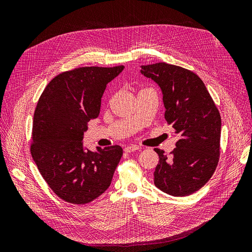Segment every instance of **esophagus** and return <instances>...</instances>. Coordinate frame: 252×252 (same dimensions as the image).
Listing matches in <instances>:
<instances>
[{"label": "esophagus", "mask_w": 252, "mask_h": 252, "mask_svg": "<svg viewBox=\"0 0 252 252\" xmlns=\"http://www.w3.org/2000/svg\"><path fill=\"white\" fill-rule=\"evenodd\" d=\"M139 149H140V147L138 146V145H129V146L124 148V151L127 152V154H130V152L136 151V150H139Z\"/></svg>", "instance_id": "1"}]
</instances>
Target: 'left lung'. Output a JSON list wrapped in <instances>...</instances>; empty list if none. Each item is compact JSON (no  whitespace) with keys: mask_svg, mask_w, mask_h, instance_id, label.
I'll return each mask as SVG.
<instances>
[{"mask_svg":"<svg viewBox=\"0 0 252 252\" xmlns=\"http://www.w3.org/2000/svg\"><path fill=\"white\" fill-rule=\"evenodd\" d=\"M141 72L161 87L165 120L179 136L169 156L155 149L159 158L155 185L173 196L194 193L210 180L219 163V109L203 81L192 71L163 62L142 66Z\"/></svg>","mask_w":252,"mask_h":252,"instance_id":"left-lung-1","label":"left lung"}]
</instances>
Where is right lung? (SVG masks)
<instances>
[{
    "mask_svg": "<svg viewBox=\"0 0 252 252\" xmlns=\"http://www.w3.org/2000/svg\"><path fill=\"white\" fill-rule=\"evenodd\" d=\"M123 69L86 66L64 71L37 101L30 154L49 188L67 203H90L110 186L123 149L113 145L91 151L82 140L88 122L98 117L106 86Z\"/></svg>",
    "mask_w": 252,
    "mask_h": 252,
    "instance_id": "obj_1",
    "label": "right lung"
}]
</instances>
